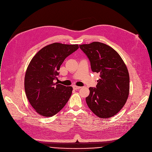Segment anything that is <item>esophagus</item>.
<instances>
[{
	"label": "esophagus",
	"mask_w": 152,
	"mask_h": 152,
	"mask_svg": "<svg viewBox=\"0 0 152 152\" xmlns=\"http://www.w3.org/2000/svg\"><path fill=\"white\" fill-rule=\"evenodd\" d=\"M81 87H80V86H73V88L74 90H78L80 88H81Z\"/></svg>",
	"instance_id": "esophagus-1"
}]
</instances>
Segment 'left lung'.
Returning <instances> with one entry per match:
<instances>
[{
  "label": "left lung",
  "instance_id": "obj_1",
  "mask_svg": "<svg viewBox=\"0 0 152 152\" xmlns=\"http://www.w3.org/2000/svg\"><path fill=\"white\" fill-rule=\"evenodd\" d=\"M79 46L88 58L92 71L100 75L96 88H89L86 103L98 117H111L123 108L128 98L127 67L118 53L104 43L93 42Z\"/></svg>",
  "mask_w": 152,
  "mask_h": 152
}]
</instances>
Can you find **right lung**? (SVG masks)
<instances>
[{"mask_svg": "<svg viewBox=\"0 0 152 152\" xmlns=\"http://www.w3.org/2000/svg\"><path fill=\"white\" fill-rule=\"evenodd\" d=\"M78 44L55 42L41 49L32 58L24 77L27 98L37 113L51 117L61 110L71 96L72 87L57 82L64 60L78 48Z\"/></svg>", "mask_w": 152, "mask_h": 152, "instance_id": "1", "label": "right lung"}]
</instances>
